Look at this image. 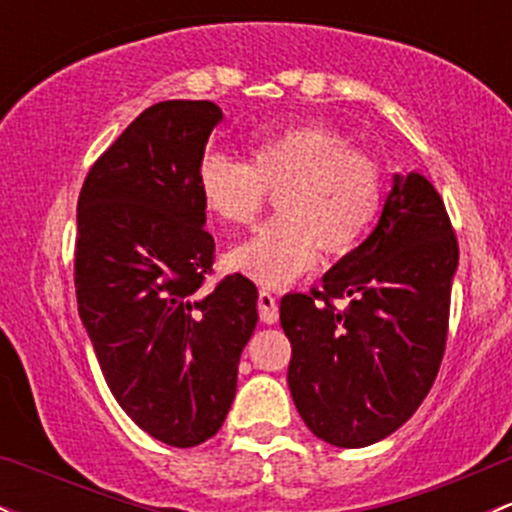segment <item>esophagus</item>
<instances>
[{
    "label": "esophagus",
    "mask_w": 512,
    "mask_h": 512,
    "mask_svg": "<svg viewBox=\"0 0 512 512\" xmlns=\"http://www.w3.org/2000/svg\"><path fill=\"white\" fill-rule=\"evenodd\" d=\"M257 308H260V320L267 325H274L279 320V306H277V299H274L269 291L262 289L260 294H257Z\"/></svg>",
    "instance_id": "1"
}]
</instances>
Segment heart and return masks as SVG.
<instances>
[{
  "mask_svg": "<svg viewBox=\"0 0 512 512\" xmlns=\"http://www.w3.org/2000/svg\"><path fill=\"white\" fill-rule=\"evenodd\" d=\"M250 162L209 153L199 165L204 206L226 223H250L269 192L282 216L233 247L230 265L265 286L289 284L320 250L345 255L372 228L384 194L379 160L323 123L267 128L250 138Z\"/></svg>",
  "mask_w": 512,
  "mask_h": 512,
  "instance_id": "heart-1",
  "label": "heart"
}]
</instances>
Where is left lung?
I'll use <instances>...</instances> for the list:
<instances>
[{
	"instance_id": "8db88e82",
	"label": "left lung",
	"mask_w": 512,
	"mask_h": 512,
	"mask_svg": "<svg viewBox=\"0 0 512 512\" xmlns=\"http://www.w3.org/2000/svg\"><path fill=\"white\" fill-rule=\"evenodd\" d=\"M459 247L440 194L420 172L393 174L379 223L323 274L311 294H286L296 411L335 447L396 432L428 396L447 342ZM333 298H350L335 309Z\"/></svg>"
}]
</instances>
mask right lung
<instances>
[{"label": "right lung", "mask_w": 512, "mask_h": 512, "mask_svg": "<svg viewBox=\"0 0 512 512\" xmlns=\"http://www.w3.org/2000/svg\"><path fill=\"white\" fill-rule=\"evenodd\" d=\"M223 111L160 101L94 162L77 201L75 289L101 374L128 418L170 447L218 432L257 325V286L213 289L199 165Z\"/></svg>", "instance_id": "obj_1"}]
</instances>
